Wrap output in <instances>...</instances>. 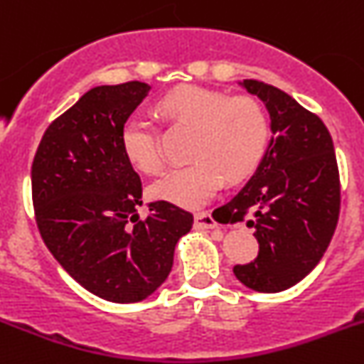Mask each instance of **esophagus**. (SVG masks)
Returning <instances> with one entry per match:
<instances>
[{
	"mask_svg": "<svg viewBox=\"0 0 364 364\" xmlns=\"http://www.w3.org/2000/svg\"><path fill=\"white\" fill-rule=\"evenodd\" d=\"M193 226L201 230H210V228H217V223L212 217V213L199 212L193 215Z\"/></svg>",
	"mask_w": 364,
	"mask_h": 364,
	"instance_id": "1",
	"label": "esophagus"
}]
</instances>
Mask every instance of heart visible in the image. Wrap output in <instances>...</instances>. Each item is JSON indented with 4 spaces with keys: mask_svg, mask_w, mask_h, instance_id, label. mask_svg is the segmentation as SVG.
<instances>
[{
    "mask_svg": "<svg viewBox=\"0 0 364 364\" xmlns=\"http://www.w3.org/2000/svg\"><path fill=\"white\" fill-rule=\"evenodd\" d=\"M159 117L176 129L193 131L190 159L152 185L156 199L199 208L228 181H239L259 166L269 141V118L253 97H228L199 86H181L158 102ZM122 151L134 168L149 176L165 168L158 125L131 114L120 131Z\"/></svg>",
    "mask_w": 364,
    "mask_h": 364,
    "instance_id": "obj_1",
    "label": "heart"
}]
</instances>
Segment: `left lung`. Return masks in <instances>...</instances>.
Segmentation results:
<instances>
[{"label":"left lung","mask_w":364,"mask_h":364,"mask_svg":"<svg viewBox=\"0 0 364 364\" xmlns=\"http://www.w3.org/2000/svg\"><path fill=\"white\" fill-rule=\"evenodd\" d=\"M271 114L269 149L253 178L223 206L228 220L255 228L259 257L233 273L259 293H278L307 277L334 235L341 185L332 136L321 118L293 97L244 80Z\"/></svg>","instance_id":"left-lung-1"}]
</instances>
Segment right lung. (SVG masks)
<instances>
[{"instance_id":"right-lung-1","label":"right lung","mask_w":364,"mask_h":364,"mask_svg":"<svg viewBox=\"0 0 364 364\" xmlns=\"http://www.w3.org/2000/svg\"><path fill=\"white\" fill-rule=\"evenodd\" d=\"M149 86L87 91L44 131L32 163V203L44 244L84 289L114 304L151 296L166 280L193 215L168 201L140 219L141 179L122 151L124 122Z\"/></svg>"}]
</instances>
